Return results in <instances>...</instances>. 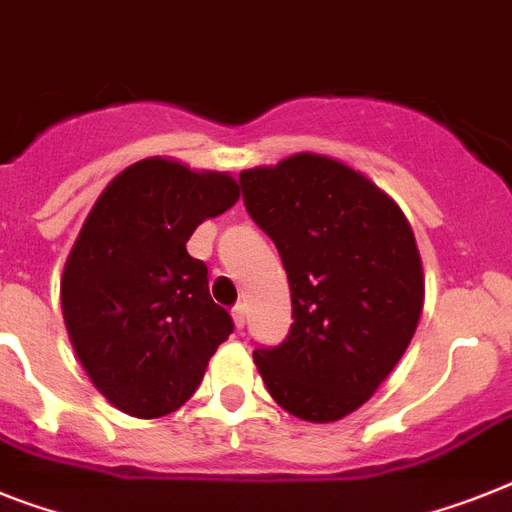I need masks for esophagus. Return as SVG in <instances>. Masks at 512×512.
Returning <instances> with one entry per match:
<instances>
[{"label":"esophagus","mask_w":512,"mask_h":512,"mask_svg":"<svg viewBox=\"0 0 512 512\" xmlns=\"http://www.w3.org/2000/svg\"><path fill=\"white\" fill-rule=\"evenodd\" d=\"M231 317H234L236 328L242 330L244 322H247V307H244V304H236V307L231 309Z\"/></svg>","instance_id":"34e87169"}]
</instances>
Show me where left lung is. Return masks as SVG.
Listing matches in <instances>:
<instances>
[{"instance_id":"left-lung-1","label":"left lung","mask_w":512,"mask_h":512,"mask_svg":"<svg viewBox=\"0 0 512 512\" xmlns=\"http://www.w3.org/2000/svg\"><path fill=\"white\" fill-rule=\"evenodd\" d=\"M291 289L289 336L252 351L265 388L304 422H338L393 372L424 307L422 257L393 197L336 158L296 153L239 174Z\"/></svg>"}]
</instances>
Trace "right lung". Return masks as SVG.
<instances>
[{
    "label": "right lung",
    "mask_w": 512,
    "mask_h": 512,
    "mask_svg": "<svg viewBox=\"0 0 512 512\" xmlns=\"http://www.w3.org/2000/svg\"><path fill=\"white\" fill-rule=\"evenodd\" d=\"M236 200L234 176L156 156L111 179L85 218L64 265L62 315L90 382L124 414L156 419L190 401L231 336L187 242Z\"/></svg>",
    "instance_id": "add662e5"
}]
</instances>
